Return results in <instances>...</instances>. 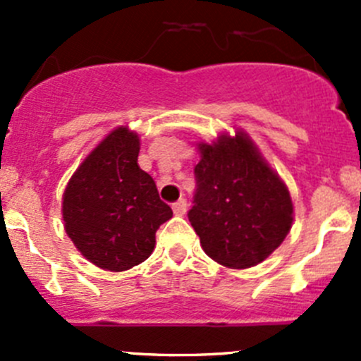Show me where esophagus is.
<instances>
[{
  "label": "esophagus",
  "instance_id": "34e87169",
  "mask_svg": "<svg viewBox=\"0 0 361 361\" xmlns=\"http://www.w3.org/2000/svg\"><path fill=\"white\" fill-rule=\"evenodd\" d=\"M173 211L176 216H183L185 213H187V201L185 199H180L178 202L173 204Z\"/></svg>",
  "mask_w": 361,
  "mask_h": 361
}]
</instances>
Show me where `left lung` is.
I'll list each match as a JSON object with an SVG mask.
<instances>
[{
  "mask_svg": "<svg viewBox=\"0 0 361 361\" xmlns=\"http://www.w3.org/2000/svg\"><path fill=\"white\" fill-rule=\"evenodd\" d=\"M197 192L188 220L209 258L248 269L279 248L293 225L288 187L243 129L197 145Z\"/></svg>",
  "mask_w": 361,
  "mask_h": 361,
  "instance_id": "1",
  "label": "left lung"
}]
</instances>
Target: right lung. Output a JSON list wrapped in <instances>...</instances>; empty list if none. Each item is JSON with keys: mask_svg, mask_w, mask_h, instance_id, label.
Returning <instances> with one entry per match:
<instances>
[{"mask_svg": "<svg viewBox=\"0 0 361 361\" xmlns=\"http://www.w3.org/2000/svg\"><path fill=\"white\" fill-rule=\"evenodd\" d=\"M140 134L113 129L83 159L63 194L64 231L96 267L129 271L155 248V232L173 211L154 178L137 166Z\"/></svg>", "mask_w": 361, "mask_h": 361, "instance_id": "right-lung-1", "label": "right lung"}]
</instances>
